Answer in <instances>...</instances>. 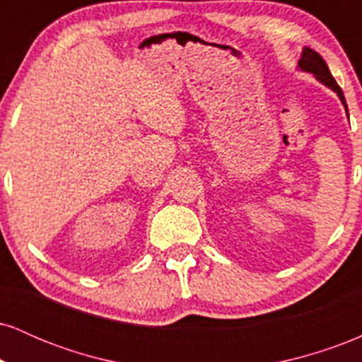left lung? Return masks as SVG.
Here are the masks:
<instances>
[{"label": "left lung", "instance_id": "obj_1", "mask_svg": "<svg viewBox=\"0 0 362 362\" xmlns=\"http://www.w3.org/2000/svg\"><path fill=\"white\" fill-rule=\"evenodd\" d=\"M298 69H300V71H303V73L313 74L315 80H318L320 83H322V85H325L327 88H330L332 91H334V93L340 98V102H342L344 109H346V114L349 117V110H347L346 97H344V91L340 90L337 81L334 80L330 69H328L327 62L323 61V57L320 56L317 51H313V49H310V47H303L301 59L298 61Z\"/></svg>", "mask_w": 362, "mask_h": 362}]
</instances>
